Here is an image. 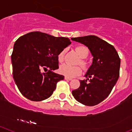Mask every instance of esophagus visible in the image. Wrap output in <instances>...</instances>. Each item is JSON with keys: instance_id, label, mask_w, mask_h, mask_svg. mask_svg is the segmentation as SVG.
I'll return each mask as SVG.
<instances>
[{"instance_id": "34e87169", "label": "esophagus", "mask_w": 132, "mask_h": 132, "mask_svg": "<svg viewBox=\"0 0 132 132\" xmlns=\"http://www.w3.org/2000/svg\"><path fill=\"white\" fill-rule=\"evenodd\" d=\"M64 79H65V80H72L71 78H69V77H65Z\"/></svg>"}]
</instances>
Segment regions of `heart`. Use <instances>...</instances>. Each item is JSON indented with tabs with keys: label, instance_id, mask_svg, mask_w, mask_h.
Instances as JSON below:
<instances>
[{
	"label": "heart",
	"instance_id": "1",
	"mask_svg": "<svg viewBox=\"0 0 132 132\" xmlns=\"http://www.w3.org/2000/svg\"><path fill=\"white\" fill-rule=\"evenodd\" d=\"M75 49L78 54L80 55L81 58H86L89 54L88 48L84 45L77 46ZM65 53H66V49H63L58 54L57 59L59 62H61L63 61ZM80 64L84 69H86L87 68V63L85 61L81 59ZM59 72L61 74L63 75L66 77L71 78L81 74L82 73V69L79 66H71L68 64H63L59 68Z\"/></svg>",
	"mask_w": 132,
	"mask_h": 132
}]
</instances>
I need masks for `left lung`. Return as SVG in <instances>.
<instances>
[{"instance_id": "8db88e82", "label": "left lung", "mask_w": 132, "mask_h": 132, "mask_svg": "<svg viewBox=\"0 0 132 132\" xmlns=\"http://www.w3.org/2000/svg\"><path fill=\"white\" fill-rule=\"evenodd\" d=\"M71 40L86 45L94 57L85 76L87 80H80V87L72 91V94L85 106H95L108 97L118 80L120 58L113 45L95 35Z\"/></svg>"}]
</instances>
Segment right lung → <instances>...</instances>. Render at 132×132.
I'll list each match as a JSON object with an SVG mask.
<instances>
[{
	"label": "right lung",
	"instance_id": "1",
	"mask_svg": "<svg viewBox=\"0 0 132 132\" xmlns=\"http://www.w3.org/2000/svg\"><path fill=\"white\" fill-rule=\"evenodd\" d=\"M71 44L66 37H55L40 31L20 37L11 55L12 75L19 90L32 101L51 97L63 75L54 73L59 68L58 54ZM48 70L47 73L43 70Z\"/></svg>",
	"mask_w": 132,
	"mask_h": 132
}]
</instances>
